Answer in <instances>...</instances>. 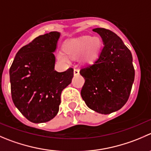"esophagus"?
Returning a JSON list of instances; mask_svg holds the SVG:
<instances>
[{
  "label": "esophagus",
  "instance_id": "esophagus-1",
  "mask_svg": "<svg viewBox=\"0 0 151 151\" xmlns=\"http://www.w3.org/2000/svg\"><path fill=\"white\" fill-rule=\"evenodd\" d=\"M80 74V70L78 68H74V75H78Z\"/></svg>",
  "mask_w": 151,
  "mask_h": 151
}]
</instances>
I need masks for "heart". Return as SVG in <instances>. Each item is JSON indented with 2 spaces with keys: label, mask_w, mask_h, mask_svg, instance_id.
<instances>
[{
  "label": "heart",
  "mask_w": 151,
  "mask_h": 151,
  "mask_svg": "<svg viewBox=\"0 0 151 151\" xmlns=\"http://www.w3.org/2000/svg\"><path fill=\"white\" fill-rule=\"evenodd\" d=\"M101 44L100 39L97 37H92L83 35L67 40L64 44V51L71 57H77L82 53L80 60L84 63H88L93 62L96 59ZM65 53L63 52H58V59L61 62L68 63L69 58Z\"/></svg>",
  "instance_id": "heart-1"
}]
</instances>
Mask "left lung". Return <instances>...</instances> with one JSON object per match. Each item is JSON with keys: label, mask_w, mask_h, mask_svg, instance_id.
<instances>
[{"label": "left lung", "mask_w": 151, "mask_h": 151, "mask_svg": "<svg viewBox=\"0 0 151 151\" xmlns=\"http://www.w3.org/2000/svg\"><path fill=\"white\" fill-rule=\"evenodd\" d=\"M103 48L97 59L81 68L85 79L81 96L90 109L109 114L124 106L134 81L131 52L119 36L108 29L96 28Z\"/></svg>", "instance_id": "8db88e82"}]
</instances>
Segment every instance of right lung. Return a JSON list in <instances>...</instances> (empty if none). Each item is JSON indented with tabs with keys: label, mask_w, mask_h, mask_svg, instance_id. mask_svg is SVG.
<instances>
[{
	"label": "right lung",
	"mask_w": 151,
	"mask_h": 151,
	"mask_svg": "<svg viewBox=\"0 0 151 151\" xmlns=\"http://www.w3.org/2000/svg\"><path fill=\"white\" fill-rule=\"evenodd\" d=\"M58 32L37 37L16 54L9 69L11 93L16 108L30 122L42 123L59 111L62 91L71 83L73 68L55 70Z\"/></svg>",
	"instance_id": "1"
}]
</instances>
